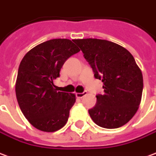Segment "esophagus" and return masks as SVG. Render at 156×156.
<instances>
[{
	"label": "esophagus",
	"instance_id": "34e87169",
	"mask_svg": "<svg viewBox=\"0 0 156 156\" xmlns=\"http://www.w3.org/2000/svg\"><path fill=\"white\" fill-rule=\"evenodd\" d=\"M86 95V91L82 92V93H76V96L78 97V98H82V97H84Z\"/></svg>",
	"mask_w": 156,
	"mask_h": 156
}]
</instances>
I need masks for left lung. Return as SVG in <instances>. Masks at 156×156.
Here are the masks:
<instances>
[{
	"label": "left lung",
	"instance_id": "left-lung-1",
	"mask_svg": "<svg viewBox=\"0 0 156 156\" xmlns=\"http://www.w3.org/2000/svg\"><path fill=\"white\" fill-rule=\"evenodd\" d=\"M73 41L82 51L101 80L104 95H96L97 102L89 110L97 126L115 129L131 120L140 104L143 76L133 55L123 46L100 39H77Z\"/></svg>",
	"mask_w": 156,
	"mask_h": 156
}]
</instances>
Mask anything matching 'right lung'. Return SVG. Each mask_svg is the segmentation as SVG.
Segmentation results:
<instances>
[{"mask_svg":"<svg viewBox=\"0 0 156 156\" xmlns=\"http://www.w3.org/2000/svg\"><path fill=\"white\" fill-rule=\"evenodd\" d=\"M80 49L69 39H53L30 50L20 61L16 95L24 116L35 128L54 132L66 124L76 95L57 91L54 80Z\"/></svg>","mask_w":156,"mask_h":156,"instance_id":"obj_1","label":"right lung"}]
</instances>
